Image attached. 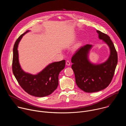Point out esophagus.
Segmentation results:
<instances>
[{
	"label": "esophagus",
	"instance_id": "34e87169",
	"mask_svg": "<svg viewBox=\"0 0 126 126\" xmlns=\"http://www.w3.org/2000/svg\"><path fill=\"white\" fill-rule=\"evenodd\" d=\"M66 64L67 65V66H69L70 65V62L69 60H67L66 62Z\"/></svg>",
	"mask_w": 126,
	"mask_h": 126
}]
</instances>
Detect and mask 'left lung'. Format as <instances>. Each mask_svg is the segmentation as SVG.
I'll list each match as a JSON object with an SVG mask.
<instances>
[{"label":"left lung","mask_w":126,"mask_h":126,"mask_svg":"<svg viewBox=\"0 0 126 126\" xmlns=\"http://www.w3.org/2000/svg\"><path fill=\"white\" fill-rule=\"evenodd\" d=\"M100 39L104 40L110 49V55L105 62L95 65L88 59L92 45L87 44L78 49L72 57V69L78 87L85 92L100 91L107 88L113 78L118 63V54L110 37L106 34L97 30Z\"/></svg>","instance_id":"8db88e82"}]
</instances>
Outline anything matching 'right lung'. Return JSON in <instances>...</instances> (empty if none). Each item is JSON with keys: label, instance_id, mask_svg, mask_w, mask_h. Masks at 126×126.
Here are the masks:
<instances>
[{"label": "right lung", "instance_id": "1", "mask_svg": "<svg viewBox=\"0 0 126 126\" xmlns=\"http://www.w3.org/2000/svg\"><path fill=\"white\" fill-rule=\"evenodd\" d=\"M29 30L21 34L16 41L13 47L12 72L21 88L29 95L43 97L50 95L58 85V76L65 67V60L52 63L41 72L33 75L22 70L18 61L17 47L23 36Z\"/></svg>", "mask_w": 126, "mask_h": 126}]
</instances>
